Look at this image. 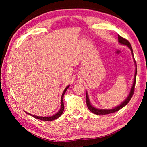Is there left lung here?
<instances>
[{"label":"left lung","instance_id":"8db88e82","mask_svg":"<svg viewBox=\"0 0 147 147\" xmlns=\"http://www.w3.org/2000/svg\"><path fill=\"white\" fill-rule=\"evenodd\" d=\"M118 41L119 43H120L121 45H126L127 46L129 49H130L131 53V55L133 56L134 58V63H135V66H136V69H135V74H134V82L132 84V86H131V89L130 91V93H129L128 95L126 98L124 100L123 102L119 104V105L117 106L116 107L111 109H99V108H96L95 107H94L92 104H91V102L89 100V96H88V91L86 92V104H87V106H88V109L90 110L92 113H93L96 115H106V114H109V113H112L114 112H116V111H119V109H121V108H123V107L125 106L126 104H127L129 101L130 100V99L132 97V95L134 94V88H135V84H136V74H137V65H136V63L135 61V59H134V53H133V50H132V47H131L130 43H129L128 40H126V39H124L123 38H122L120 36H118Z\"/></svg>","mask_w":147,"mask_h":147}]
</instances>
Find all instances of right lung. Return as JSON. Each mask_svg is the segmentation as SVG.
<instances>
[{"mask_svg": "<svg viewBox=\"0 0 147 147\" xmlns=\"http://www.w3.org/2000/svg\"><path fill=\"white\" fill-rule=\"evenodd\" d=\"M70 86V85H69L66 87L65 88L64 91L63 92V93L61 94V107H60V109H59V110L57 112L56 114H54V115H52V116H49V117H41V116H37V115H32V114L30 113H27L26 111L25 112L28 114V115H31L32 117H34V118H36V119H38L39 120H42V121H54L55 120V119L59 118V117L61 115V114L63 113V110H64V104H63V96L65 93L66 91L67 90V89L69 88V87Z\"/></svg>", "mask_w": 147, "mask_h": 147, "instance_id": "add662e5", "label": "right lung"}]
</instances>
